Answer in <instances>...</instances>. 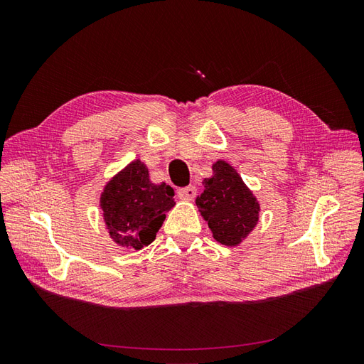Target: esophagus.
Instances as JSON below:
<instances>
[{"instance_id": "1", "label": "esophagus", "mask_w": 364, "mask_h": 364, "mask_svg": "<svg viewBox=\"0 0 364 364\" xmlns=\"http://www.w3.org/2000/svg\"><path fill=\"white\" fill-rule=\"evenodd\" d=\"M178 194H179L181 199H183V200H193L196 194H197V188L194 185H190V186H186V188H181L178 191Z\"/></svg>"}]
</instances>
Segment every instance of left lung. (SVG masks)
Here are the masks:
<instances>
[{
  "mask_svg": "<svg viewBox=\"0 0 364 364\" xmlns=\"http://www.w3.org/2000/svg\"><path fill=\"white\" fill-rule=\"evenodd\" d=\"M203 193L196 199L199 213L220 245L234 247L259 220V202L229 162L213 164V176L203 179Z\"/></svg>",
  "mask_w": 364,
  "mask_h": 364,
  "instance_id": "8db88e82",
  "label": "left lung"
}]
</instances>
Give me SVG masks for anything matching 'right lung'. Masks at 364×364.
Masks as SVG:
<instances>
[{"mask_svg":"<svg viewBox=\"0 0 364 364\" xmlns=\"http://www.w3.org/2000/svg\"><path fill=\"white\" fill-rule=\"evenodd\" d=\"M174 191L165 182L153 183L149 168L132 161L109 179L100 194L105 225L115 245L141 250L156 238L165 213L176 205Z\"/></svg>","mask_w":364,"mask_h":364,"instance_id":"add662e5","label":"right lung"}]
</instances>
